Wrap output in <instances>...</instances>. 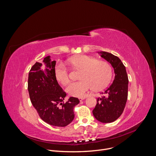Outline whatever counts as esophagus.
<instances>
[{"mask_svg":"<svg viewBox=\"0 0 156 156\" xmlns=\"http://www.w3.org/2000/svg\"><path fill=\"white\" fill-rule=\"evenodd\" d=\"M79 99V100H80V101H82L83 100H84V99H85V98H78Z\"/></svg>","mask_w":156,"mask_h":156,"instance_id":"34e87169","label":"esophagus"}]
</instances>
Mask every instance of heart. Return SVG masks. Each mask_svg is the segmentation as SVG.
Segmentation results:
<instances>
[{"label":"heart","mask_w":156,"mask_h":156,"mask_svg":"<svg viewBox=\"0 0 156 156\" xmlns=\"http://www.w3.org/2000/svg\"><path fill=\"white\" fill-rule=\"evenodd\" d=\"M69 62L74 67L81 69L80 75L81 80L71 83L66 88L71 96L83 97L93 86L94 90H101L108 83L112 76V69L106 62L79 55L71 58ZM54 72L57 80L62 84L66 85L69 83V72L63 64L57 63Z\"/></svg>","instance_id":"1"}]
</instances>
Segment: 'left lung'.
Returning a JSON list of instances; mask_svg holds the SVG:
<instances>
[{
	"label": "left lung",
	"instance_id": "left-lung-1",
	"mask_svg": "<svg viewBox=\"0 0 156 156\" xmlns=\"http://www.w3.org/2000/svg\"><path fill=\"white\" fill-rule=\"evenodd\" d=\"M98 53L112 66L115 78L111 85L102 93L103 96L97 99L93 114L98 121L111 123L123 112L128 98V78L125 66L118 57L104 51Z\"/></svg>",
	"mask_w": 156,
	"mask_h": 156
}]
</instances>
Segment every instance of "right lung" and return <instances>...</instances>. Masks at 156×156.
Returning a JSON list of instances; mask_svg holds the SVG:
<instances>
[{
	"instance_id": "1",
	"label": "right lung",
	"mask_w": 156,
	"mask_h": 156,
	"mask_svg": "<svg viewBox=\"0 0 156 156\" xmlns=\"http://www.w3.org/2000/svg\"><path fill=\"white\" fill-rule=\"evenodd\" d=\"M42 62L32 66L28 75V90L31 102L41 119L55 126H65L74 119L73 108L79 104L78 98L70 97L65 103L66 94L55 76L56 61L47 56Z\"/></svg>"
}]
</instances>
